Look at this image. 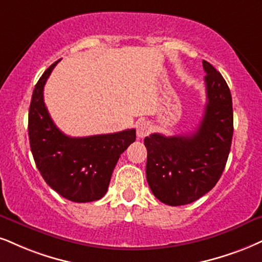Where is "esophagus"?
<instances>
[{
  "label": "esophagus",
  "mask_w": 262,
  "mask_h": 262,
  "mask_svg": "<svg viewBox=\"0 0 262 262\" xmlns=\"http://www.w3.org/2000/svg\"><path fill=\"white\" fill-rule=\"evenodd\" d=\"M150 131V124L148 121H141L137 124V136L138 138L146 137Z\"/></svg>",
  "instance_id": "34e87169"
}]
</instances>
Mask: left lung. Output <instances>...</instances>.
Masks as SVG:
<instances>
[{"instance_id":"left-lung-1","label":"left lung","mask_w":262,"mask_h":262,"mask_svg":"<svg viewBox=\"0 0 262 262\" xmlns=\"http://www.w3.org/2000/svg\"><path fill=\"white\" fill-rule=\"evenodd\" d=\"M206 105L195 132L166 137L151 134L146 176L153 194L164 204L186 205L214 188L224 172L233 136L232 96L225 79L203 60Z\"/></svg>"}]
</instances>
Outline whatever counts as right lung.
<instances>
[{"label":"right lung","mask_w":262,"mask_h":262,"mask_svg":"<svg viewBox=\"0 0 262 262\" xmlns=\"http://www.w3.org/2000/svg\"><path fill=\"white\" fill-rule=\"evenodd\" d=\"M57 60L42 74L29 109V141L41 176L63 198L75 203L101 199L108 190L121 153L136 140V130L69 137L54 125L43 102V87Z\"/></svg>","instance_id":"right-lung-1"}]
</instances>
